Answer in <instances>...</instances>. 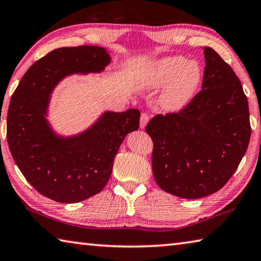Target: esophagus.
Instances as JSON below:
<instances>
[{"label":"esophagus","instance_id":"1","mask_svg":"<svg viewBox=\"0 0 261 261\" xmlns=\"http://www.w3.org/2000/svg\"><path fill=\"white\" fill-rule=\"evenodd\" d=\"M149 121V115L147 113H143L140 116V127L141 129H145V126L147 125V123Z\"/></svg>","mask_w":261,"mask_h":261}]
</instances>
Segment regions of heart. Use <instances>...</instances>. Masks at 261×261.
Returning a JSON list of instances; mask_svg holds the SVG:
<instances>
[{
  "mask_svg": "<svg viewBox=\"0 0 261 261\" xmlns=\"http://www.w3.org/2000/svg\"><path fill=\"white\" fill-rule=\"evenodd\" d=\"M202 79L203 70L196 60L187 61L180 56H167L147 65L137 77V83L146 90L163 87L159 107L164 113H178L195 97Z\"/></svg>",
  "mask_w": 261,
  "mask_h": 261,
  "instance_id": "b5f03b06",
  "label": "heart"
}]
</instances>
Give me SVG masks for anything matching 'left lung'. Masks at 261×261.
Wrapping results in <instances>:
<instances>
[{
  "label": "left lung",
  "instance_id": "left-lung-1",
  "mask_svg": "<svg viewBox=\"0 0 261 261\" xmlns=\"http://www.w3.org/2000/svg\"><path fill=\"white\" fill-rule=\"evenodd\" d=\"M202 91L177 114L156 115L146 125L154 143L156 184L182 198H201L225 186L248 148V99L230 66L210 46Z\"/></svg>",
  "mask_w": 261,
  "mask_h": 261
}]
</instances>
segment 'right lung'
Segmentation results:
<instances>
[{
    "instance_id": "right-lung-1",
    "label": "right lung",
    "mask_w": 261,
    "mask_h": 261,
    "mask_svg": "<svg viewBox=\"0 0 261 261\" xmlns=\"http://www.w3.org/2000/svg\"><path fill=\"white\" fill-rule=\"evenodd\" d=\"M112 58L105 48H58L33 64L12 94L7 117L9 148L23 177L59 203H77L106 186L127 134L139 129L140 112H102L75 135L57 132L49 121L52 92L72 75L102 73Z\"/></svg>"
}]
</instances>
